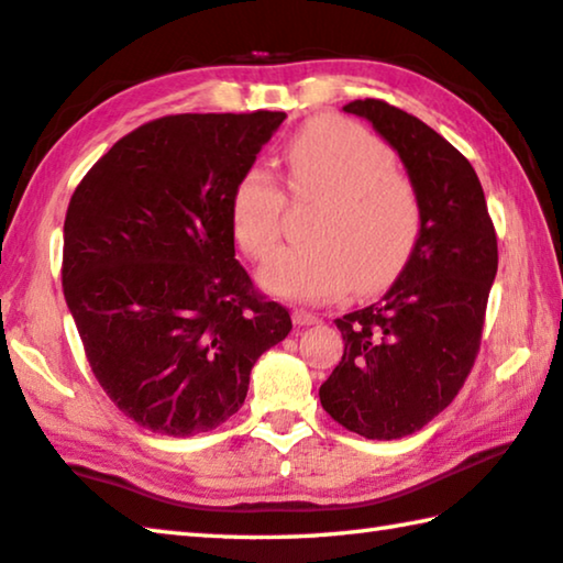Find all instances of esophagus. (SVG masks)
I'll list each match as a JSON object with an SVG mask.
<instances>
[{"label": "esophagus", "instance_id": "obj_1", "mask_svg": "<svg viewBox=\"0 0 563 563\" xmlns=\"http://www.w3.org/2000/svg\"><path fill=\"white\" fill-rule=\"evenodd\" d=\"M292 322L298 327H310V324L320 322V317L308 312V310H292Z\"/></svg>", "mask_w": 563, "mask_h": 563}]
</instances>
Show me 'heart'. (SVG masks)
<instances>
[{
  "label": "heart",
  "mask_w": 563,
  "mask_h": 563,
  "mask_svg": "<svg viewBox=\"0 0 563 563\" xmlns=\"http://www.w3.org/2000/svg\"><path fill=\"white\" fill-rule=\"evenodd\" d=\"M292 201H314L300 246L280 249L261 280L283 298L320 302L382 290L404 268L421 233L423 209L394 150L346 118H317L283 152ZM285 191L253 165L231 194L233 236L253 261L268 258L283 233Z\"/></svg>",
  "instance_id": "heart-1"
}]
</instances>
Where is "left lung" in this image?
I'll return each instance as SVG.
<instances>
[{"instance_id":"8db88e82","label":"left lung","mask_w":563,"mask_h":563,"mask_svg":"<svg viewBox=\"0 0 563 563\" xmlns=\"http://www.w3.org/2000/svg\"><path fill=\"white\" fill-rule=\"evenodd\" d=\"M344 112L369 120L398 152L423 223L384 298L334 320L344 354L320 401L346 431L394 441L431 423L473 369L497 275V233L473 165L433 128L376 98Z\"/></svg>"}]
</instances>
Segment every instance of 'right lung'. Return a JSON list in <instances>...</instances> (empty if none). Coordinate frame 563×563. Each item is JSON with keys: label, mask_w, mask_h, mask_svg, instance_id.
<instances>
[{"label": "right lung", "mask_w": 563, "mask_h": 563, "mask_svg": "<svg viewBox=\"0 0 563 563\" xmlns=\"http://www.w3.org/2000/svg\"><path fill=\"white\" fill-rule=\"evenodd\" d=\"M285 112H184L118 140L70 197L60 283L86 360L152 433L213 431L290 312L236 261L231 194Z\"/></svg>", "instance_id": "1"}]
</instances>
